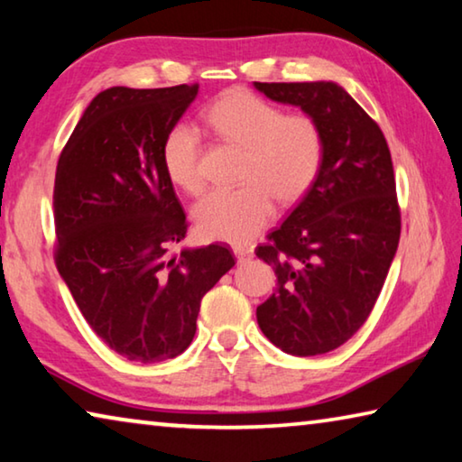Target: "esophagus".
<instances>
[{
  "label": "esophagus",
  "mask_w": 462,
  "mask_h": 462,
  "mask_svg": "<svg viewBox=\"0 0 462 462\" xmlns=\"http://www.w3.org/2000/svg\"><path fill=\"white\" fill-rule=\"evenodd\" d=\"M234 254H236V261L240 264H245L253 259V250H250L248 246H234Z\"/></svg>",
  "instance_id": "34e87169"
}]
</instances>
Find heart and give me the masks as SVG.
<instances>
[{
    "label": "heart",
    "instance_id": "b5f03b06",
    "mask_svg": "<svg viewBox=\"0 0 462 462\" xmlns=\"http://www.w3.org/2000/svg\"><path fill=\"white\" fill-rule=\"evenodd\" d=\"M208 124L217 136L246 151L238 189H217L193 209L201 236L246 245L269 224L275 198L293 203L308 193L324 161V136L308 114L283 109L245 89L228 91L209 107ZM162 167L179 189H203L201 136L177 124L162 143Z\"/></svg>",
    "mask_w": 462,
    "mask_h": 462
}]
</instances>
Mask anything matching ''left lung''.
<instances>
[{"label":"left lung","mask_w":462,"mask_h":462,"mask_svg":"<svg viewBox=\"0 0 462 462\" xmlns=\"http://www.w3.org/2000/svg\"><path fill=\"white\" fill-rule=\"evenodd\" d=\"M254 88L301 107L324 136L316 181L256 248L277 275L256 322L287 355H324L366 322L397 253L402 216L393 162L377 122L338 83L254 81Z\"/></svg>","instance_id":"8db88e82"}]
</instances>
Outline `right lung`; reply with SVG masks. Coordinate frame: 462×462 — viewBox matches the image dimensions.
Here are the masks:
<instances>
[{"label":"right lung","mask_w":462,"mask_h":462,"mask_svg":"<svg viewBox=\"0 0 462 462\" xmlns=\"http://www.w3.org/2000/svg\"><path fill=\"white\" fill-rule=\"evenodd\" d=\"M198 89L101 91L62 148L54 177L60 277L91 330L143 365L189 346L201 297L234 267L222 245L169 256L187 220L162 167V143Z\"/></svg>","instance_id":"obj_1"}]
</instances>
